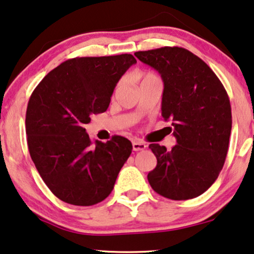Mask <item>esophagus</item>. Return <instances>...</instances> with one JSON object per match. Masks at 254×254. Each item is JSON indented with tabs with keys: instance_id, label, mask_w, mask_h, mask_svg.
<instances>
[{
	"instance_id": "obj_1",
	"label": "esophagus",
	"mask_w": 254,
	"mask_h": 254,
	"mask_svg": "<svg viewBox=\"0 0 254 254\" xmlns=\"http://www.w3.org/2000/svg\"><path fill=\"white\" fill-rule=\"evenodd\" d=\"M146 147H147V145L140 140H134L133 142H132V148H133V151H135V152L142 151V149H145Z\"/></svg>"
}]
</instances>
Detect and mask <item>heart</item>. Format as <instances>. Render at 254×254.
Here are the masks:
<instances>
[{
  "label": "heart",
  "mask_w": 254,
  "mask_h": 254,
  "mask_svg": "<svg viewBox=\"0 0 254 254\" xmlns=\"http://www.w3.org/2000/svg\"><path fill=\"white\" fill-rule=\"evenodd\" d=\"M138 77L140 78L141 81L142 80H147V79H152V78H158V76H156V74H154L153 72H141V73L138 74ZM121 84H122V81H120L117 86H120Z\"/></svg>",
  "instance_id": "heart-1"
}]
</instances>
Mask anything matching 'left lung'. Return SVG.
<instances>
[{
  "label": "left lung",
  "instance_id": "left-lung-1",
  "mask_svg": "<svg viewBox=\"0 0 254 254\" xmlns=\"http://www.w3.org/2000/svg\"><path fill=\"white\" fill-rule=\"evenodd\" d=\"M163 80L162 117L171 121L177 144L170 151L151 144L158 160L147 175L153 190L171 200H188L208 190L226 160L231 132L229 96L213 70L181 47L134 53Z\"/></svg>",
  "mask_w": 254,
  "mask_h": 254
}]
</instances>
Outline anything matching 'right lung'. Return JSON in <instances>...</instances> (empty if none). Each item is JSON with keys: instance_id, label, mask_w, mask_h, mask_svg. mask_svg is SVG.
Returning <instances> with one entry per match:
<instances>
[{"instance_id": "1", "label": "right lung", "mask_w": 254, "mask_h": 254, "mask_svg": "<svg viewBox=\"0 0 254 254\" xmlns=\"http://www.w3.org/2000/svg\"><path fill=\"white\" fill-rule=\"evenodd\" d=\"M135 63L131 54L76 57L52 70L32 93L25 120L28 151L62 201L92 206L113 191L131 141L114 135L93 146L84 126L92 114L106 112L121 77Z\"/></svg>"}]
</instances>
